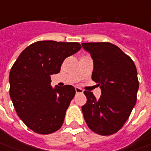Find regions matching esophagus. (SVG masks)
<instances>
[{
  "label": "esophagus",
  "mask_w": 151,
  "mask_h": 151,
  "mask_svg": "<svg viewBox=\"0 0 151 151\" xmlns=\"http://www.w3.org/2000/svg\"><path fill=\"white\" fill-rule=\"evenodd\" d=\"M75 89H76V93H83V90L81 88H80V87H76Z\"/></svg>",
  "instance_id": "esophagus-1"
}]
</instances>
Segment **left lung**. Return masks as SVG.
I'll return each instance as SVG.
<instances>
[{"label": "left lung", "mask_w": 151, "mask_h": 151, "mask_svg": "<svg viewBox=\"0 0 151 151\" xmlns=\"http://www.w3.org/2000/svg\"><path fill=\"white\" fill-rule=\"evenodd\" d=\"M81 45L93 60L91 79L101 90L99 99L92 92L84 91L87 99L81 107L85 121L93 132L111 135L124 126L136 103L139 89L136 67L129 55L111 43Z\"/></svg>", "instance_id": "8db88e82"}]
</instances>
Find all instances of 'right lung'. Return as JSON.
I'll return each mask as SVG.
<instances>
[{"label": "right lung", "instance_id": "1", "mask_svg": "<svg viewBox=\"0 0 151 151\" xmlns=\"http://www.w3.org/2000/svg\"><path fill=\"white\" fill-rule=\"evenodd\" d=\"M81 46L76 42L38 41L18 56L10 76V96L22 121L32 131L49 134L59 130L75 96V87L52 88L50 76L60 71L65 58Z\"/></svg>", "mask_w": 151, "mask_h": 151}]
</instances>
